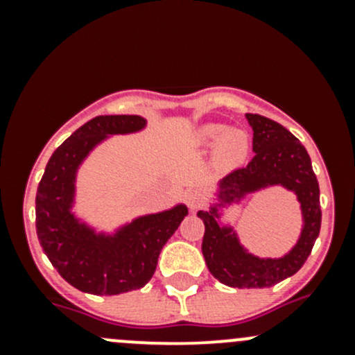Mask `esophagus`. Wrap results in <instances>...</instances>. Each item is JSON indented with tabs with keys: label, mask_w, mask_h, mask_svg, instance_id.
Instances as JSON below:
<instances>
[{
	"label": "esophagus",
	"mask_w": 355,
	"mask_h": 355,
	"mask_svg": "<svg viewBox=\"0 0 355 355\" xmlns=\"http://www.w3.org/2000/svg\"><path fill=\"white\" fill-rule=\"evenodd\" d=\"M206 199H204V194L200 191H191L187 192V204L192 211H198L204 206Z\"/></svg>",
	"instance_id": "1"
}]
</instances>
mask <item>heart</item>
Returning a JSON list of instances; mask_svg holds the SVG:
<instances>
[{
  "mask_svg": "<svg viewBox=\"0 0 355 355\" xmlns=\"http://www.w3.org/2000/svg\"><path fill=\"white\" fill-rule=\"evenodd\" d=\"M198 144L207 149L216 148V159L227 168L241 164L249 153V141L244 132L228 130L220 123L204 125L199 128Z\"/></svg>",
  "mask_w": 355,
  "mask_h": 355,
  "instance_id": "1",
  "label": "heart"
}]
</instances>
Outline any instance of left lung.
Returning a JSON list of instances; mask_svg holds the SVG:
<instances>
[{
  "label": "left lung",
  "mask_w": 355,
  "mask_h": 355,
  "mask_svg": "<svg viewBox=\"0 0 355 355\" xmlns=\"http://www.w3.org/2000/svg\"><path fill=\"white\" fill-rule=\"evenodd\" d=\"M252 127V151L245 168H237L220 182L221 204H230L268 185H284L295 192L300 202L304 228L295 247L278 259H261L239 244L230 227H220L218 207L199 211L204 221L202 256L214 278L234 288H266L280 284L302 268L321 228L320 185L311 157L299 139L266 116L247 113ZM220 204V206H221Z\"/></svg>",
  "instance_id": "left-lung-1"
}]
</instances>
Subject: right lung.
Masks as SVG:
<instances>
[{
  "label": "right lung",
  "instance_id": "right-lung-1",
  "mask_svg": "<svg viewBox=\"0 0 355 355\" xmlns=\"http://www.w3.org/2000/svg\"><path fill=\"white\" fill-rule=\"evenodd\" d=\"M137 114L96 116L82 125L53 153L35 194L39 244L60 275L82 292L118 295L142 288L156 271L168 239L187 216L184 204L137 218L114 235H98L71 214L75 173L96 144L113 134L144 128Z\"/></svg>",
  "mask_w": 355,
  "mask_h": 355
}]
</instances>
